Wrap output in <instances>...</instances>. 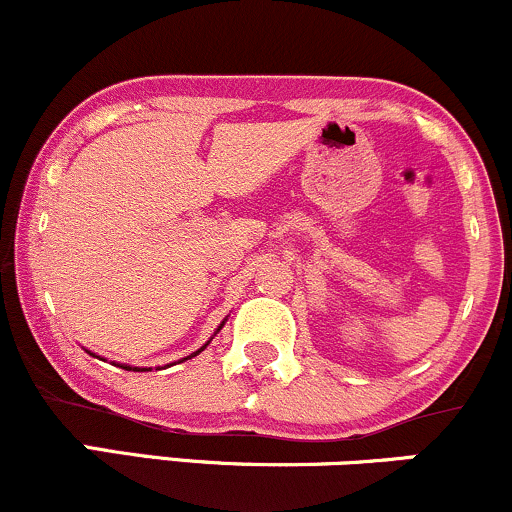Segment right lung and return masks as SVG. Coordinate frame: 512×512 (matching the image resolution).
Here are the masks:
<instances>
[{"label":"right lung","instance_id":"right-lung-1","mask_svg":"<svg viewBox=\"0 0 512 512\" xmlns=\"http://www.w3.org/2000/svg\"><path fill=\"white\" fill-rule=\"evenodd\" d=\"M225 321H227V318H225ZM225 321H222L220 323V326H218V330H215V333H220V330H222V326H225ZM210 340H213V338H210ZM210 340L206 342V345H203L201 347V350H196V352H191L189 354V357H184V359H179V362H186V359H191V357H196V354H201L203 350H206V347L210 345ZM88 354H90V357H98V354H95V352H90V350H86ZM100 359V357H98ZM114 366H122V369H126V371H150V366H131V364H114ZM167 366H170V364H167Z\"/></svg>","mask_w":512,"mask_h":512}]
</instances>
